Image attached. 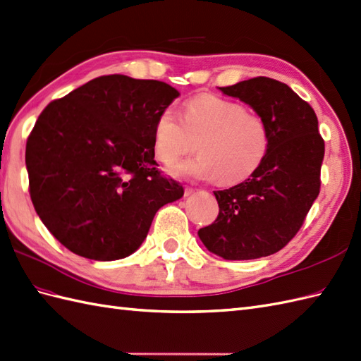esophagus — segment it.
<instances>
[{"label": "esophagus", "instance_id": "obj_1", "mask_svg": "<svg viewBox=\"0 0 361 361\" xmlns=\"http://www.w3.org/2000/svg\"><path fill=\"white\" fill-rule=\"evenodd\" d=\"M196 190L195 188H191V187H185V196H190V195H192V192H195Z\"/></svg>", "mask_w": 361, "mask_h": 361}]
</instances>
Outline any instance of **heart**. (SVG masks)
Returning <instances> with one entry per match:
<instances>
[{"label":"heart","mask_w":361,"mask_h":361,"mask_svg":"<svg viewBox=\"0 0 361 361\" xmlns=\"http://www.w3.org/2000/svg\"><path fill=\"white\" fill-rule=\"evenodd\" d=\"M269 140L268 124L260 114L213 94L190 99L182 121L171 109H164L153 127L154 156L165 165L195 152L197 144L200 156L174 165L171 174L204 180L217 178L221 183L250 178L265 161Z\"/></svg>","instance_id":"obj_1"}]
</instances>
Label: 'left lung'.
<instances>
[{"label":"left lung","instance_id":"8db88e82","mask_svg":"<svg viewBox=\"0 0 361 361\" xmlns=\"http://www.w3.org/2000/svg\"><path fill=\"white\" fill-rule=\"evenodd\" d=\"M219 89L251 105L271 140L251 178L214 191L219 216L199 237L226 260L267 257L286 247L319 196L324 140L311 105L283 82L257 76Z\"/></svg>","mask_w":361,"mask_h":361}]
</instances>
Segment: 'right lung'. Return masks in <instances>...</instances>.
Here are the masks:
<instances>
[{
    "label": "right lung",
    "instance_id": "1",
    "mask_svg": "<svg viewBox=\"0 0 361 361\" xmlns=\"http://www.w3.org/2000/svg\"><path fill=\"white\" fill-rule=\"evenodd\" d=\"M171 85L126 75L94 78L41 111L27 137L32 204L47 230L78 256L135 252L157 209L183 196L157 170L154 121L178 98Z\"/></svg>",
    "mask_w": 361,
    "mask_h": 361
}]
</instances>
